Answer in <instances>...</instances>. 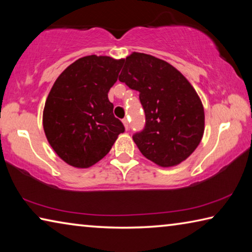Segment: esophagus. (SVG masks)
Listing matches in <instances>:
<instances>
[{"label":"esophagus","mask_w":252,"mask_h":252,"mask_svg":"<svg viewBox=\"0 0 252 252\" xmlns=\"http://www.w3.org/2000/svg\"><path fill=\"white\" fill-rule=\"evenodd\" d=\"M122 122H123V126H125V127H126V130L129 129V120H127L126 118H125L122 120Z\"/></svg>","instance_id":"obj_1"}]
</instances>
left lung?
<instances>
[{
    "label": "left lung",
    "mask_w": 252,
    "mask_h": 252,
    "mask_svg": "<svg viewBox=\"0 0 252 252\" xmlns=\"http://www.w3.org/2000/svg\"><path fill=\"white\" fill-rule=\"evenodd\" d=\"M119 81L139 91L146 126L133 135L142 155L160 167L180 164L197 149L204 132V110L197 91L170 63L133 52L123 59Z\"/></svg>",
    "instance_id": "8db88e82"
}]
</instances>
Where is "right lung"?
Wrapping results in <instances>:
<instances>
[{
  "instance_id": "obj_1",
  "label": "right lung",
  "mask_w": 252,
  "mask_h": 252,
  "mask_svg": "<svg viewBox=\"0 0 252 252\" xmlns=\"http://www.w3.org/2000/svg\"><path fill=\"white\" fill-rule=\"evenodd\" d=\"M123 60L88 55L55 80L43 110V129L55 153L74 168H90L108 155L125 132L108 93Z\"/></svg>"
}]
</instances>
